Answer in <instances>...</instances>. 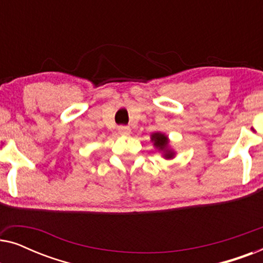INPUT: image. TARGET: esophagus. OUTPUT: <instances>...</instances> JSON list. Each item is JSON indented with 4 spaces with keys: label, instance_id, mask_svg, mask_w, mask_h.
<instances>
[{
    "label": "esophagus",
    "instance_id": "obj_1",
    "mask_svg": "<svg viewBox=\"0 0 263 263\" xmlns=\"http://www.w3.org/2000/svg\"><path fill=\"white\" fill-rule=\"evenodd\" d=\"M117 130H118V134L122 136H128L129 134H130V128L125 127V125H120Z\"/></svg>",
    "mask_w": 263,
    "mask_h": 263
}]
</instances>
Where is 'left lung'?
<instances>
[{"label":"left lung","instance_id":"1","mask_svg":"<svg viewBox=\"0 0 263 263\" xmlns=\"http://www.w3.org/2000/svg\"><path fill=\"white\" fill-rule=\"evenodd\" d=\"M151 141L153 142L156 148H158L163 153V157L165 159H171V158L175 157V152L168 147L167 136L163 134V133H153L151 135Z\"/></svg>","mask_w":263,"mask_h":263}]
</instances>
